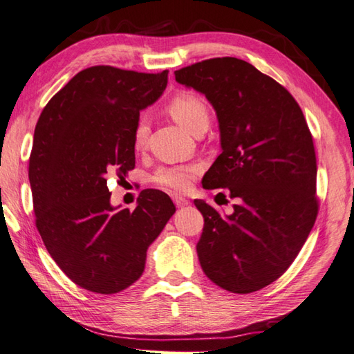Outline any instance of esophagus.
Returning <instances> with one entry per match:
<instances>
[{
    "mask_svg": "<svg viewBox=\"0 0 354 354\" xmlns=\"http://www.w3.org/2000/svg\"><path fill=\"white\" fill-rule=\"evenodd\" d=\"M174 202H175V205L178 206V207H184V206H187L189 202L187 201L185 197H183V196H175L174 197Z\"/></svg>",
    "mask_w": 354,
    "mask_h": 354,
    "instance_id": "34e87169",
    "label": "esophagus"
}]
</instances>
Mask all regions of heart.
<instances>
[{
	"mask_svg": "<svg viewBox=\"0 0 354 354\" xmlns=\"http://www.w3.org/2000/svg\"><path fill=\"white\" fill-rule=\"evenodd\" d=\"M167 111L171 118L183 125L187 131L197 134L201 130H206L209 124V112L203 98L192 91H179L170 98ZM149 136V124L147 118H140L133 131V147L136 151H143L147 147ZM201 174V167L196 165H180V166H165L156 170L152 175V183L170 189V192H185L192 180Z\"/></svg>",
	"mask_w": 354,
	"mask_h": 354,
	"instance_id": "1",
	"label": "heart"
}]
</instances>
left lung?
<instances>
[{
    "label": "left lung",
    "mask_w": 354,
    "mask_h": 354,
    "mask_svg": "<svg viewBox=\"0 0 354 354\" xmlns=\"http://www.w3.org/2000/svg\"><path fill=\"white\" fill-rule=\"evenodd\" d=\"M175 77L205 94L218 118L223 152L203 187L238 201L225 216L194 201L205 218L198 261L227 292H257L293 263L319 214L311 131L293 95L243 59H205Z\"/></svg>",
    "instance_id": "left-lung-1"
}]
</instances>
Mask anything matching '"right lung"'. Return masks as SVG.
Wrapping results in <instances>:
<instances>
[{"label": "right lung", "instance_id": "add662e5", "mask_svg": "<svg viewBox=\"0 0 354 354\" xmlns=\"http://www.w3.org/2000/svg\"><path fill=\"white\" fill-rule=\"evenodd\" d=\"M167 75L88 67L49 100L35 125L28 171L35 227L61 270L89 292L112 295L138 281L148 247L176 211L158 189L142 192L134 211H115L107 188V176L134 169V127Z\"/></svg>", "mask_w": 354, "mask_h": 354}]
</instances>
